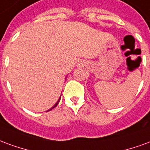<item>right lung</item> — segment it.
<instances>
[{
	"mask_svg": "<svg viewBox=\"0 0 150 150\" xmlns=\"http://www.w3.org/2000/svg\"><path fill=\"white\" fill-rule=\"evenodd\" d=\"M61 96H62V95H61ZM60 100H61V97H60V98H59V99H58V100H57V101L56 102L55 105H53V106H52V108H51V109H50V110H47V112H48V111H50V110H52V109H54V108H55V107L57 106V105H58V103H59V101H60Z\"/></svg>",
	"mask_w": 150,
	"mask_h": 150,
	"instance_id": "right-lung-1",
	"label": "right lung"
}]
</instances>
